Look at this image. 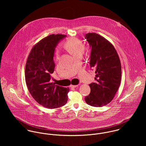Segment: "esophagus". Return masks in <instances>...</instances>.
<instances>
[{"label": "esophagus", "mask_w": 146, "mask_h": 146, "mask_svg": "<svg viewBox=\"0 0 146 146\" xmlns=\"http://www.w3.org/2000/svg\"><path fill=\"white\" fill-rule=\"evenodd\" d=\"M78 85H70V86L71 87H72V88H76V87H77Z\"/></svg>", "instance_id": "1"}]
</instances>
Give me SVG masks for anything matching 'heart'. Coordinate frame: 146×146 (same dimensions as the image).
I'll list each match as a JSON object with an SVG mask.
<instances>
[{"instance_id":"heart-1","label":"heart","mask_w":146,"mask_h":146,"mask_svg":"<svg viewBox=\"0 0 146 146\" xmlns=\"http://www.w3.org/2000/svg\"><path fill=\"white\" fill-rule=\"evenodd\" d=\"M64 47L75 57L79 55H82L83 52V43L76 38L72 37L68 39L64 44ZM56 58L57 60L60 58V53L58 50H57L56 52Z\"/></svg>"}]
</instances>
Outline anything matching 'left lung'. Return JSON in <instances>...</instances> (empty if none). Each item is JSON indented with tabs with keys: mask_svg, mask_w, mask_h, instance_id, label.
Segmentation results:
<instances>
[{
	"mask_svg": "<svg viewBox=\"0 0 146 146\" xmlns=\"http://www.w3.org/2000/svg\"><path fill=\"white\" fill-rule=\"evenodd\" d=\"M85 38L91 49L90 66L95 68L96 83L89 84L90 94L85 97L86 103L102 107L113 99L121 79V66L113 45L96 33H88Z\"/></svg>",
	"mask_w": 146,
	"mask_h": 146,
	"instance_id": "left-lung-1",
	"label": "left lung"
}]
</instances>
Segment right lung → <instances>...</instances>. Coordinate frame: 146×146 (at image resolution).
<instances>
[{
	"label": "right lung",
	"instance_id": "add662e5",
	"mask_svg": "<svg viewBox=\"0 0 146 146\" xmlns=\"http://www.w3.org/2000/svg\"><path fill=\"white\" fill-rule=\"evenodd\" d=\"M66 36L52 34L37 42L31 49L25 66V81L33 98L47 108H56L67 103L69 88L51 83L50 74L54 71V48Z\"/></svg>",
	"mask_w": 146,
	"mask_h": 146
}]
</instances>
